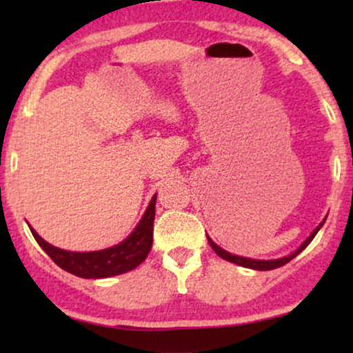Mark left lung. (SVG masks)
<instances>
[{
    "label": "left lung",
    "mask_w": 353,
    "mask_h": 353,
    "mask_svg": "<svg viewBox=\"0 0 353 353\" xmlns=\"http://www.w3.org/2000/svg\"><path fill=\"white\" fill-rule=\"evenodd\" d=\"M323 222H325V219H323V221L320 222L319 228H315L314 232H312L310 236L307 237V241L303 242V244H302L301 247H299V249L295 250V252H292L290 255H287V257H282V259H274V261H255V259H247V257H241V255H232L230 252H228V250L221 249V247H219V245L216 244V242H214L212 239H210V237H208V241H209L210 247H212V249H214V252H216V254L219 255V257L225 259V261L232 262V264H237V265L247 267V269H255V270H272V269H277V267L285 265L287 262L292 261V259L295 257V255L301 254L302 250L305 249V247L310 244L312 239L315 237V234H317L319 230H320V228H322V225H323Z\"/></svg>",
    "instance_id": "obj_1"
}]
</instances>
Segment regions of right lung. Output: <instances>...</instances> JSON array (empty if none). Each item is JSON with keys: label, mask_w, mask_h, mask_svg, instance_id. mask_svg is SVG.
I'll return each mask as SVG.
<instances>
[{"label": "right lung", "mask_w": 353, "mask_h": 353, "mask_svg": "<svg viewBox=\"0 0 353 353\" xmlns=\"http://www.w3.org/2000/svg\"><path fill=\"white\" fill-rule=\"evenodd\" d=\"M154 216H156V196L149 202L143 219L131 236L121 244L94 252H71V250L58 249L39 237L34 229H30L36 242L61 269L83 279H106L129 272L144 262L152 247Z\"/></svg>", "instance_id": "1"}]
</instances>
